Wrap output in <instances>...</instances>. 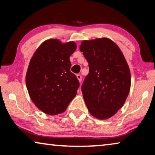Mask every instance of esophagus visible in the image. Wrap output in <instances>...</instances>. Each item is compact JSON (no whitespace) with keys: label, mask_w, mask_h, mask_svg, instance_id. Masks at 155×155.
Masks as SVG:
<instances>
[{"label":"esophagus","mask_w":155,"mask_h":155,"mask_svg":"<svg viewBox=\"0 0 155 155\" xmlns=\"http://www.w3.org/2000/svg\"><path fill=\"white\" fill-rule=\"evenodd\" d=\"M77 77L78 78V81H79V82L81 83V81H82V77H81V74H77Z\"/></svg>","instance_id":"34e87169"}]
</instances>
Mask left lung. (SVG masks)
Here are the masks:
<instances>
[{
  "instance_id": "obj_1",
  "label": "left lung",
  "mask_w": 155,
  "mask_h": 155,
  "mask_svg": "<svg viewBox=\"0 0 155 155\" xmlns=\"http://www.w3.org/2000/svg\"><path fill=\"white\" fill-rule=\"evenodd\" d=\"M80 51L89 64V74L81 85L84 101L93 116L109 118L129 94V68L118 46L108 38L83 41Z\"/></svg>"
}]
</instances>
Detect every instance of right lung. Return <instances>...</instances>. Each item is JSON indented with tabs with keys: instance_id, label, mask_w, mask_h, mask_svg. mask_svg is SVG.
Listing matches in <instances>:
<instances>
[{
	"instance_id": "1",
	"label": "right lung",
	"mask_w": 155,
	"mask_h": 155,
	"mask_svg": "<svg viewBox=\"0 0 155 155\" xmlns=\"http://www.w3.org/2000/svg\"><path fill=\"white\" fill-rule=\"evenodd\" d=\"M74 41L62 44L51 39L41 44L31 59L26 75L27 87L35 106L48 115L64 112L74 98L79 81L70 72Z\"/></svg>"
}]
</instances>
